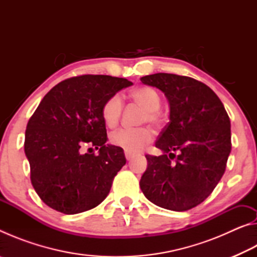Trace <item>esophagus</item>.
Masks as SVG:
<instances>
[{"label":"esophagus","mask_w":257,"mask_h":257,"mask_svg":"<svg viewBox=\"0 0 257 257\" xmlns=\"http://www.w3.org/2000/svg\"><path fill=\"white\" fill-rule=\"evenodd\" d=\"M124 155H125V159H127V161H130V160H132V159L134 158V155H133V154H130V153H128V152H125Z\"/></svg>","instance_id":"1"}]
</instances>
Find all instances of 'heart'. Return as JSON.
<instances>
[{"mask_svg": "<svg viewBox=\"0 0 257 257\" xmlns=\"http://www.w3.org/2000/svg\"><path fill=\"white\" fill-rule=\"evenodd\" d=\"M130 97L136 102L138 105L145 108L142 122L149 121L155 127L161 124V113L159 111L161 105V97L154 88L147 86L138 87L130 93ZM102 118L107 127L113 128L119 123L122 113V99L118 94L112 95L104 102L102 106ZM154 134L149 127L143 128H122L112 133L110 142L113 145L124 150L128 153H138L146 145L153 141Z\"/></svg>", "mask_w": 257, "mask_h": 257, "instance_id": "obj_1", "label": "heart"}]
</instances>
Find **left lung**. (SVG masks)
<instances>
[{"mask_svg":"<svg viewBox=\"0 0 257 257\" xmlns=\"http://www.w3.org/2000/svg\"><path fill=\"white\" fill-rule=\"evenodd\" d=\"M141 81L164 93L170 121L155 143L163 154L146 155L139 186L155 205L190 210L210 196L225 171L231 151L229 115L210 87L194 78L161 72Z\"/></svg>","mask_w":257,"mask_h":257,"instance_id":"1","label":"left lung"}]
</instances>
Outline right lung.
<instances>
[{
  "instance_id": "obj_1",
  "label": "right lung",
  "mask_w": 257,
  "mask_h": 257,
  "mask_svg": "<svg viewBox=\"0 0 257 257\" xmlns=\"http://www.w3.org/2000/svg\"><path fill=\"white\" fill-rule=\"evenodd\" d=\"M132 85L124 78L82 75L59 82L42 99L27 123L25 154L33 187L47 206L77 214L105 199L125 158L122 149L105 144L102 106ZM85 146L99 154H81Z\"/></svg>"
}]
</instances>
